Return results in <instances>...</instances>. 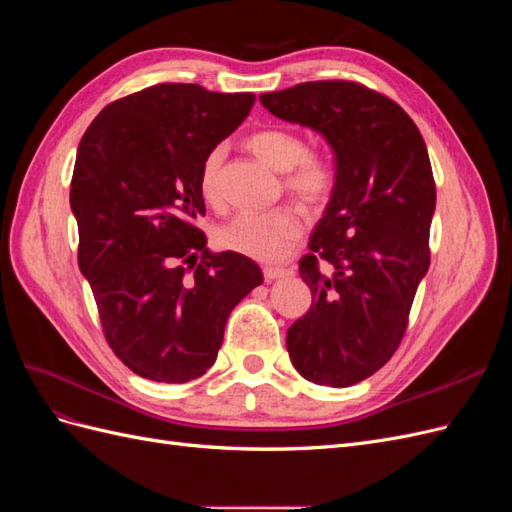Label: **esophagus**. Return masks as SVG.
Returning <instances> with one entry per match:
<instances>
[{
    "label": "esophagus",
    "instance_id": "esophagus-1",
    "mask_svg": "<svg viewBox=\"0 0 512 512\" xmlns=\"http://www.w3.org/2000/svg\"><path fill=\"white\" fill-rule=\"evenodd\" d=\"M262 273H265L267 282H273V280H280V277H290L294 271L286 269V267H265L262 269Z\"/></svg>",
    "mask_w": 512,
    "mask_h": 512
}]
</instances>
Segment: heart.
I'll use <instances>...</instances> for the list:
<instances>
[{"instance_id": "1", "label": "heart", "mask_w": 512, "mask_h": 512, "mask_svg": "<svg viewBox=\"0 0 512 512\" xmlns=\"http://www.w3.org/2000/svg\"><path fill=\"white\" fill-rule=\"evenodd\" d=\"M245 145L258 160L273 170L284 173V188L303 205H318L333 190V166L309 153L307 141L288 128H265L245 138ZM226 149L222 145L207 151L200 164L198 188L209 205L224 203L222 166ZM303 224L297 213L288 207H277L265 213H241L218 228L215 239L230 252L256 260H277L286 256L299 241Z\"/></svg>"}]
</instances>
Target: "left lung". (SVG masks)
<instances>
[{
  "label": "left lung",
  "mask_w": 512,
  "mask_h": 512,
  "mask_svg": "<svg viewBox=\"0 0 512 512\" xmlns=\"http://www.w3.org/2000/svg\"><path fill=\"white\" fill-rule=\"evenodd\" d=\"M260 102L335 153L331 200L299 262L312 307L288 329L286 348L305 380L344 389L376 374L406 333L429 269V153L404 108L359 83H301Z\"/></svg>",
  "instance_id": "8db88e82"
}]
</instances>
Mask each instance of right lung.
<instances>
[{"instance_id": "add662e5", "label": "right lung", "mask_w": 512, "mask_h": 512, "mask_svg": "<svg viewBox=\"0 0 512 512\" xmlns=\"http://www.w3.org/2000/svg\"><path fill=\"white\" fill-rule=\"evenodd\" d=\"M254 94L162 83L111 102L81 138L70 185L79 269L108 346L134 374L181 384L218 359L235 305L262 284L254 260L213 254L198 173Z\"/></svg>"}]
</instances>
